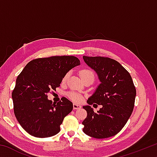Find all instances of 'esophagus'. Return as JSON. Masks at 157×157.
Returning <instances> with one entry per match:
<instances>
[{"instance_id":"34e87169","label":"esophagus","mask_w":157,"mask_h":157,"mask_svg":"<svg viewBox=\"0 0 157 157\" xmlns=\"http://www.w3.org/2000/svg\"><path fill=\"white\" fill-rule=\"evenodd\" d=\"M81 107H82V106L80 105L75 104V103H74L73 104V109H79Z\"/></svg>"}]
</instances>
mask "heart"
<instances>
[{
	"label": "heart",
	"mask_w": 157,
	"mask_h": 157,
	"mask_svg": "<svg viewBox=\"0 0 157 157\" xmlns=\"http://www.w3.org/2000/svg\"><path fill=\"white\" fill-rule=\"evenodd\" d=\"M79 75H80L81 78L83 80L89 78H93L94 79V73H93L92 71L89 70V69H82V70L79 71ZM68 77L69 73H67L64 75V77H63V82H66L67 80ZM68 95L71 100L74 101V102H80L82 100V95L75 91H71L70 93H68Z\"/></svg>",
	"instance_id": "obj_1"
}]
</instances>
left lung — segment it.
Returning <instances> with one entry per match:
<instances>
[{"label": "left lung", "mask_w": 157, "mask_h": 157, "mask_svg": "<svg viewBox=\"0 0 157 157\" xmlns=\"http://www.w3.org/2000/svg\"><path fill=\"white\" fill-rule=\"evenodd\" d=\"M83 59L101 82L87 102L102 105L97 113L91 106H84L87 116L82 122L83 132L95 139L115 136L134 109L136 91L132 77L120 63L109 57L83 56Z\"/></svg>", "instance_id": "8db88e82"}]
</instances>
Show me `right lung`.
<instances>
[{
  "instance_id": "right-lung-1",
  "label": "right lung",
  "mask_w": 157,
  "mask_h": 157,
  "mask_svg": "<svg viewBox=\"0 0 157 157\" xmlns=\"http://www.w3.org/2000/svg\"><path fill=\"white\" fill-rule=\"evenodd\" d=\"M80 64L74 56H52L30 61L18 75L12 97L14 112L21 127L38 138L54 136L63 118L73 110L66 98L52 103L48 94L60 86L71 69Z\"/></svg>"
}]
</instances>
